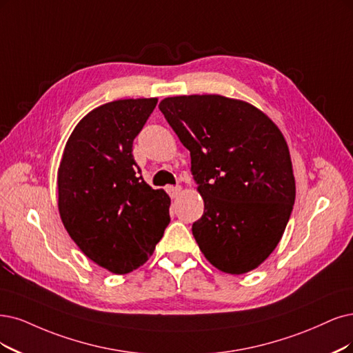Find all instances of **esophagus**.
Listing matches in <instances>:
<instances>
[{"label": "esophagus", "mask_w": 353, "mask_h": 353, "mask_svg": "<svg viewBox=\"0 0 353 353\" xmlns=\"http://www.w3.org/2000/svg\"><path fill=\"white\" fill-rule=\"evenodd\" d=\"M165 190L168 192V194H170V198H177L179 194H180V192H181V188L180 186H167L165 188Z\"/></svg>", "instance_id": "34e87169"}]
</instances>
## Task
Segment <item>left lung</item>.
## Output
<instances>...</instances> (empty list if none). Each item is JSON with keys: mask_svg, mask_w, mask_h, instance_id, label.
Masks as SVG:
<instances>
[{"mask_svg": "<svg viewBox=\"0 0 353 353\" xmlns=\"http://www.w3.org/2000/svg\"><path fill=\"white\" fill-rule=\"evenodd\" d=\"M160 110L190 151L205 210L192 225L208 262L241 275L275 250L295 202L288 143L253 104L219 94L167 97Z\"/></svg>", "mask_w": 353, "mask_h": 353, "instance_id": "8db88e82", "label": "left lung"}]
</instances>
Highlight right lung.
<instances>
[{
    "label": "right lung",
    "mask_w": 353,
    "mask_h": 353,
    "mask_svg": "<svg viewBox=\"0 0 353 353\" xmlns=\"http://www.w3.org/2000/svg\"><path fill=\"white\" fill-rule=\"evenodd\" d=\"M159 99L114 100L88 112L65 143L58 210L94 263L125 275L147 262L170 223V198L139 176L132 143Z\"/></svg>",
    "instance_id": "add662e5"
}]
</instances>
